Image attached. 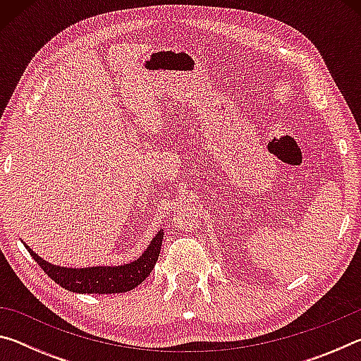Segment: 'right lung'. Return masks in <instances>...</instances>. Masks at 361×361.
<instances>
[{
    "label": "right lung",
    "instance_id": "obj_1",
    "mask_svg": "<svg viewBox=\"0 0 361 361\" xmlns=\"http://www.w3.org/2000/svg\"><path fill=\"white\" fill-rule=\"evenodd\" d=\"M164 239V231L161 229L152 237L148 248L140 258L119 266H92V267H63L51 264L35 253L25 242L23 245L33 259L38 262L54 282L62 288L73 293H97V295H111V293H126L138 286L149 276L156 266Z\"/></svg>",
    "mask_w": 361,
    "mask_h": 361
}]
</instances>
